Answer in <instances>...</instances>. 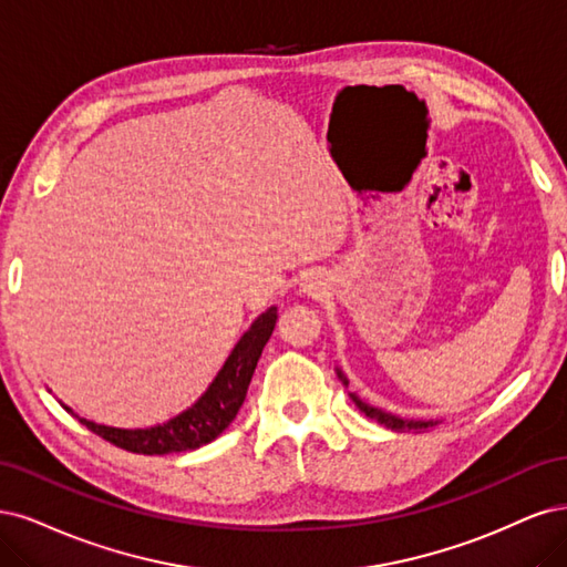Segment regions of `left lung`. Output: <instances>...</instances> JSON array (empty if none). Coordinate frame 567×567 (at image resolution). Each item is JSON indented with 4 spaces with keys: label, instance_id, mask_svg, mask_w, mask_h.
<instances>
[{
    "label": "left lung",
    "instance_id": "obj_1",
    "mask_svg": "<svg viewBox=\"0 0 567 567\" xmlns=\"http://www.w3.org/2000/svg\"><path fill=\"white\" fill-rule=\"evenodd\" d=\"M337 374H339V379L346 383V377H343L341 372H337ZM351 398H353L355 408H358L360 412H364V416L374 419V422L383 424V426L391 429V431H424V429L433 426V422H405V419H398V416H393V414H386V412H381V410H374V408H370V405H364L362 400L355 398L353 393H351Z\"/></svg>",
    "mask_w": 567,
    "mask_h": 567
}]
</instances>
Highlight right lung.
<instances>
[{"mask_svg": "<svg viewBox=\"0 0 567 567\" xmlns=\"http://www.w3.org/2000/svg\"><path fill=\"white\" fill-rule=\"evenodd\" d=\"M276 308H268L264 316H259L257 322L243 334V339L237 341L224 364V370L218 372L207 393L199 398L190 410L174 416L172 422L153 429L126 431L86 422V419L80 416L78 419L89 431L101 435L103 441L136 454L186 452L212 443L218 433H224L228 429L235 414L240 412L251 374L257 370V362L261 358L266 341L272 334V327H276Z\"/></svg>", "mask_w": 567, "mask_h": 567, "instance_id": "obj_1", "label": "right lung"}]
</instances>
